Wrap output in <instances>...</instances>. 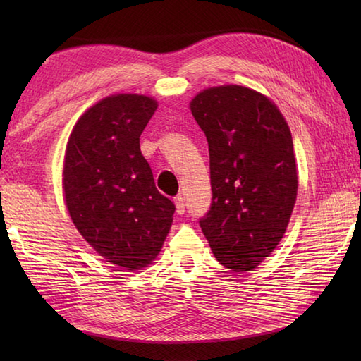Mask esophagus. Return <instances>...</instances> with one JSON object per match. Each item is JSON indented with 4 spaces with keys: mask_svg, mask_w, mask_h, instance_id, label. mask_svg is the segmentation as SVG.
<instances>
[{
    "mask_svg": "<svg viewBox=\"0 0 361 361\" xmlns=\"http://www.w3.org/2000/svg\"><path fill=\"white\" fill-rule=\"evenodd\" d=\"M175 206H176V214H185V198L181 195H176L173 198Z\"/></svg>",
    "mask_w": 361,
    "mask_h": 361,
    "instance_id": "esophagus-1",
    "label": "esophagus"
}]
</instances>
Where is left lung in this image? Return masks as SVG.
Instances as JSON below:
<instances>
[{
  "instance_id": "8db88e82",
  "label": "left lung",
  "mask_w": 361,
  "mask_h": 361,
  "mask_svg": "<svg viewBox=\"0 0 361 361\" xmlns=\"http://www.w3.org/2000/svg\"><path fill=\"white\" fill-rule=\"evenodd\" d=\"M190 111L209 147L212 203L198 224L221 265L250 271L281 242L296 202L290 128L270 99L239 85L202 91Z\"/></svg>"
}]
</instances>
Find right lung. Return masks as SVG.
Here are the masks:
<instances>
[{
  "label": "right lung",
  "mask_w": 361,
  "mask_h": 361,
  "mask_svg": "<svg viewBox=\"0 0 361 361\" xmlns=\"http://www.w3.org/2000/svg\"><path fill=\"white\" fill-rule=\"evenodd\" d=\"M157 106L147 96L105 97L82 114L66 144L68 212L83 239L124 270H141L158 256L175 212L140 149Z\"/></svg>",
  "instance_id": "right-lung-1"
}]
</instances>
